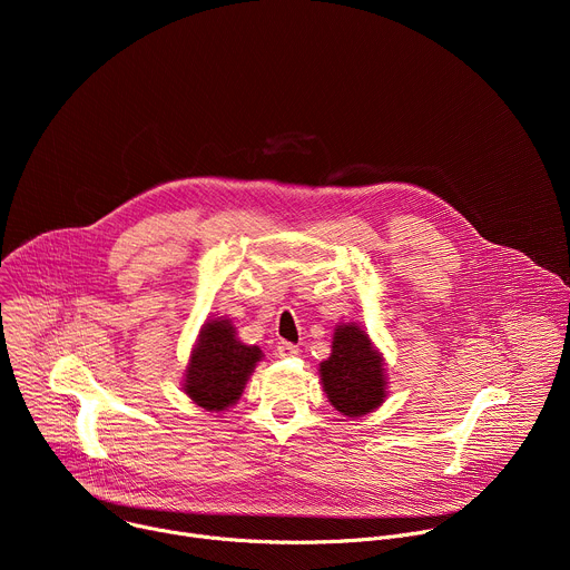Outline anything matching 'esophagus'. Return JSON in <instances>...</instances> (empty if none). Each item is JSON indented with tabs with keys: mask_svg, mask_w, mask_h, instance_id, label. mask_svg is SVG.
Listing matches in <instances>:
<instances>
[{
	"mask_svg": "<svg viewBox=\"0 0 570 570\" xmlns=\"http://www.w3.org/2000/svg\"><path fill=\"white\" fill-rule=\"evenodd\" d=\"M277 354H279V358H291V356H297V354H299V347L293 345V343L282 341V343L277 345Z\"/></svg>",
	"mask_w": 570,
	"mask_h": 570,
	"instance_id": "esophagus-1",
	"label": "esophagus"
}]
</instances>
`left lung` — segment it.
<instances>
[{
  "mask_svg": "<svg viewBox=\"0 0 570 570\" xmlns=\"http://www.w3.org/2000/svg\"><path fill=\"white\" fill-rule=\"evenodd\" d=\"M320 376L334 409L347 417L372 413L383 403L385 376L381 356L356 324H343L336 330L332 356L320 363Z\"/></svg>",
  "mask_w": 570,
  "mask_h": 570,
  "instance_id": "8db88e82",
  "label": "left lung"
}]
</instances>
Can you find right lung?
<instances>
[{
  "label": "right lung",
  "instance_id": "1",
  "mask_svg": "<svg viewBox=\"0 0 570 570\" xmlns=\"http://www.w3.org/2000/svg\"><path fill=\"white\" fill-rule=\"evenodd\" d=\"M259 358V347L236 341L229 320H212L191 354L185 392L205 411H225L240 396Z\"/></svg>",
  "mask_w": 570,
  "mask_h": 570
}]
</instances>
